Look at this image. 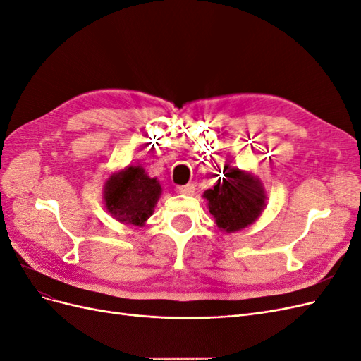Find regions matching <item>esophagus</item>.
I'll use <instances>...</instances> for the list:
<instances>
[{"label":"esophagus","instance_id":"esophagus-1","mask_svg":"<svg viewBox=\"0 0 361 361\" xmlns=\"http://www.w3.org/2000/svg\"><path fill=\"white\" fill-rule=\"evenodd\" d=\"M174 191H176L178 194L188 195V194L194 192V187H192L191 183H188V185H176V188H174Z\"/></svg>","mask_w":361,"mask_h":361}]
</instances>
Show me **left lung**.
I'll return each mask as SVG.
<instances>
[{
  "mask_svg": "<svg viewBox=\"0 0 361 361\" xmlns=\"http://www.w3.org/2000/svg\"><path fill=\"white\" fill-rule=\"evenodd\" d=\"M224 178L216 180L203 197L209 202V212L216 226L226 232H236L257 220L267 206V195L260 182L236 167L226 166Z\"/></svg>",
  "mask_w": 361,
  "mask_h": 361,
  "instance_id": "8db88e82",
  "label": "left lung"
}]
</instances>
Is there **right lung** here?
I'll return each mask as SVG.
<instances>
[{
    "instance_id": "obj_1",
    "label": "right lung",
    "mask_w": 361,
    "mask_h": 361,
    "mask_svg": "<svg viewBox=\"0 0 361 361\" xmlns=\"http://www.w3.org/2000/svg\"><path fill=\"white\" fill-rule=\"evenodd\" d=\"M159 194L161 185L155 178H149L143 167L130 166L106 180L104 199L108 212L120 223L143 226L154 212Z\"/></svg>"
}]
</instances>
